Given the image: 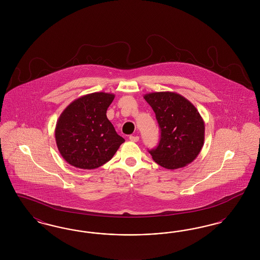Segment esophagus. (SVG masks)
Listing matches in <instances>:
<instances>
[{
	"label": "esophagus",
	"mask_w": 260,
	"mask_h": 260,
	"mask_svg": "<svg viewBox=\"0 0 260 260\" xmlns=\"http://www.w3.org/2000/svg\"><path fill=\"white\" fill-rule=\"evenodd\" d=\"M129 140L133 142H137L139 140V136H129Z\"/></svg>",
	"instance_id": "esophagus-1"
}]
</instances>
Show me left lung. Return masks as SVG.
Instances as JSON below:
<instances>
[{
    "mask_svg": "<svg viewBox=\"0 0 260 260\" xmlns=\"http://www.w3.org/2000/svg\"><path fill=\"white\" fill-rule=\"evenodd\" d=\"M161 128L157 148L150 150L153 160L162 168H183L198 157L205 141V122L197 108L184 96L173 91L146 93Z\"/></svg>",
    "mask_w": 260,
    "mask_h": 260,
    "instance_id": "left-lung-1",
    "label": "left lung"
}]
</instances>
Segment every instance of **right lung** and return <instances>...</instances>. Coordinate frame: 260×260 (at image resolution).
Masks as SVG:
<instances>
[{
    "mask_svg": "<svg viewBox=\"0 0 260 260\" xmlns=\"http://www.w3.org/2000/svg\"><path fill=\"white\" fill-rule=\"evenodd\" d=\"M115 94L93 92L72 101L60 114L54 129L62 158L75 168L93 170L110 161L124 139L106 111Z\"/></svg>",
    "mask_w": 260,
    "mask_h": 260,
    "instance_id": "right-lung-1",
    "label": "right lung"
}]
</instances>
